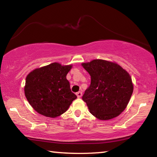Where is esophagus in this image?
Wrapping results in <instances>:
<instances>
[{"label": "esophagus", "mask_w": 157, "mask_h": 157, "mask_svg": "<svg viewBox=\"0 0 157 157\" xmlns=\"http://www.w3.org/2000/svg\"><path fill=\"white\" fill-rule=\"evenodd\" d=\"M76 95H77V96H78V98H81L82 95V91H78L76 94Z\"/></svg>", "instance_id": "esophagus-1"}]
</instances>
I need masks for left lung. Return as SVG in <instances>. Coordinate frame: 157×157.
<instances>
[{
  "mask_svg": "<svg viewBox=\"0 0 157 157\" xmlns=\"http://www.w3.org/2000/svg\"><path fill=\"white\" fill-rule=\"evenodd\" d=\"M82 66L91 75V84L82 96L90 113L101 121L118 116L127 107L134 89L129 74L118 63L104 59Z\"/></svg>",
  "mask_w": 157,
  "mask_h": 157,
  "instance_id": "left-lung-1",
  "label": "left lung"
}]
</instances>
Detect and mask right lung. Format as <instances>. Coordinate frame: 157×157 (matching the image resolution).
<instances>
[{
	"label": "right lung",
	"mask_w": 157,
	"mask_h": 157,
	"mask_svg": "<svg viewBox=\"0 0 157 157\" xmlns=\"http://www.w3.org/2000/svg\"><path fill=\"white\" fill-rule=\"evenodd\" d=\"M71 68L72 65L55 62L34 69L27 75L25 95L37 113L56 118L68 110L77 98L66 79Z\"/></svg>",
	"instance_id": "right-lung-1"
}]
</instances>
